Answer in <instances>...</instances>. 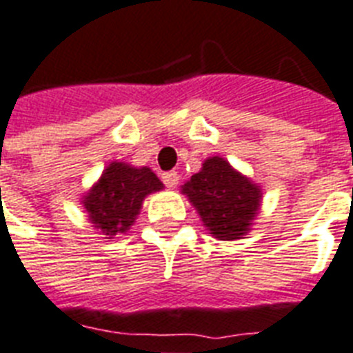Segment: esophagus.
Wrapping results in <instances>:
<instances>
[{
	"instance_id": "34e87169",
	"label": "esophagus",
	"mask_w": 353,
	"mask_h": 353,
	"mask_svg": "<svg viewBox=\"0 0 353 353\" xmlns=\"http://www.w3.org/2000/svg\"><path fill=\"white\" fill-rule=\"evenodd\" d=\"M161 180L167 188H174L179 184V173L176 171H169V173L161 174Z\"/></svg>"
}]
</instances>
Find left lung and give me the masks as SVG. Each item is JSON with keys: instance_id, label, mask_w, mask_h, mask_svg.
I'll return each mask as SVG.
<instances>
[{"instance_id": "obj_1", "label": "left lung", "mask_w": 353, "mask_h": 353, "mask_svg": "<svg viewBox=\"0 0 353 353\" xmlns=\"http://www.w3.org/2000/svg\"><path fill=\"white\" fill-rule=\"evenodd\" d=\"M182 193L217 240L245 236L262 199L261 188L219 156L208 158L203 169L182 186Z\"/></svg>"}]
</instances>
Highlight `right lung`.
<instances>
[{
	"mask_svg": "<svg viewBox=\"0 0 353 353\" xmlns=\"http://www.w3.org/2000/svg\"><path fill=\"white\" fill-rule=\"evenodd\" d=\"M161 188L163 184L152 169L111 161L81 203L92 227L113 238L134 225L145 197Z\"/></svg>",
	"mask_w": 353,
	"mask_h": 353,
	"instance_id": "add662e5",
	"label": "right lung"
}]
</instances>
